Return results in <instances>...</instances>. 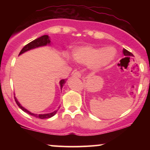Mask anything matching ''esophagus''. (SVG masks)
I'll list each match as a JSON object with an SVG mask.
<instances>
[{"mask_svg":"<svg viewBox=\"0 0 150 150\" xmlns=\"http://www.w3.org/2000/svg\"><path fill=\"white\" fill-rule=\"evenodd\" d=\"M73 77H81V73L79 71H76V72H73Z\"/></svg>","mask_w":150,"mask_h":150,"instance_id":"obj_1","label":"esophagus"}]
</instances>
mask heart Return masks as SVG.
Wrapping results in <instances>:
<instances>
[{"label": "heart", "instance_id": "heart-1", "mask_svg": "<svg viewBox=\"0 0 150 150\" xmlns=\"http://www.w3.org/2000/svg\"><path fill=\"white\" fill-rule=\"evenodd\" d=\"M116 51L111 47L103 49L91 46H77L72 50L70 58L78 64L89 65L94 70H99L113 61Z\"/></svg>", "mask_w": 150, "mask_h": 150}]
</instances>
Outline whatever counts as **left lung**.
I'll return each mask as SVG.
<instances>
[{
  "mask_svg": "<svg viewBox=\"0 0 150 150\" xmlns=\"http://www.w3.org/2000/svg\"><path fill=\"white\" fill-rule=\"evenodd\" d=\"M123 54H124V56H126L125 58H130V57H132V56H133V55H132L131 53L129 52L128 51H127V50L125 49H123Z\"/></svg>",
  "mask_w": 150,
  "mask_h": 150,
  "instance_id": "left-lung-1",
  "label": "left lung"
}]
</instances>
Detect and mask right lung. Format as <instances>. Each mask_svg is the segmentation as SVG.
Segmentation results:
<instances>
[{"label": "right lung", "instance_id": "add662e5", "mask_svg": "<svg viewBox=\"0 0 150 150\" xmlns=\"http://www.w3.org/2000/svg\"><path fill=\"white\" fill-rule=\"evenodd\" d=\"M50 44H51V41H50L49 36L48 35L42 36L41 37L37 38V39H36L35 40L32 41V42H31L30 43H29L28 44H27V45L24 46L23 49L21 50V51H20V53H19V56L22 54V53L27 52V51H30V50L36 49V48L41 47V46H45L46 45H50ZM65 82H66V81H65V80H64V79L60 81L59 83H60V86H61V89H62V88H63V85H65ZM15 101H16L18 106L20 108H21L22 111H25V112H26V113H27L28 114L32 115V116H34V117H36V118H41V119H45V118H51V117L54 116V115L57 113L58 110L59 109V108H60V106H59L58 108V110H56V111H54L53 112H51L49 113H44V114H36V113L30 112V111H28V110L26 109L25 107H23V106L20 104V103L19 102L18 100L16 99V97H15Z\"/></svg>", "mask_w": 150, "mask_h": 150}]
</instances>
